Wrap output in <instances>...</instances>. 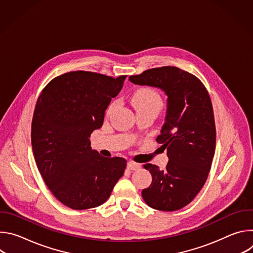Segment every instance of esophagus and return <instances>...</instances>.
I'll return each instance as SVG.
<instances>
[{
	"label": "esophagus",
	"mask_w": 253,
	"mask_h": 253,
	"mask_svg": "<svg viewBox=\"0 0 253 253\" xmlns=\"http://www.w3.org/2000/svg\"><path fill=\"white\" fill-rule=\"evenodd\" d=\"M140 167H141V165H140L139 163H135V162H133V161H129V162L127 163V168L130 169V170H137V169H139Z\"/></svg>",
	"instance_id": "obj_1"
}]
</instances>
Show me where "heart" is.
Segmentation results:
<instances>
[{
	"label": "heart",
	"mask_w": 253,
	"mask_h": 253,
	"mask_svg": "<svg viewBox=\"0 0 253 253\" xmlns=\"http://www.w3.org/2000/svg\"><path fill=\"white\" fill-rule=\"evenodd\" d=\"M136 111H154L159 113L163 107L161 96L150 88H143L138 90L131 99ZM114 105H111L108 113L111 112Z\"/></svg>",
	"instance_id": "obj_1"
}]
</instances>
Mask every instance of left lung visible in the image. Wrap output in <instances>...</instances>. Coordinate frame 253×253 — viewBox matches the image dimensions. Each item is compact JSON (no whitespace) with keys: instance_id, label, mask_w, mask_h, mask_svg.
Instances as JSON below:
<instances>
[{"instance_id":"obj_1","label":"left lung","mask_w":253,"mask_h":253,"mask_svg":"<svg viewBox=\"0 0 253 253\" xmlns=\"http://www.w3.org/2000/svg\"><path fill=\"white\" fill-rule=\"evenodd\" d=\"M135 85L158 88L167 96L164 124L156 141L166 150L164 170L145 164L152 183L142 190L146 204L175 211L189 204L203 187L215 152L216 131L210 97L194 75L165 66L129 77Z\"/></svg>"}]
</instances>
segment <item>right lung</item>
<instances>
[{"label":"right lung","instance_id":"1","mask_svg":"<svg viewBox=\"0 0 253 253\" xmlns=\"http://www.w3.org/2000/svg\"><path fill=\"white\" fill-rule=\"evenodd\" d=\"M125 79L69 72L52 80L36 104L31 132L36 164L54 196L72 209L103 204L124 174L127 161L92 150L89 137L103 125Z\"/></svg>","mask_w":253,"mask_h":253}]
</instances>
